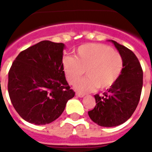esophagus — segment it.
<instances>
[{
    "label": "esophagus",
    "instance_id": "34e87169",
    "mask_svg": "<svg viewBox=\"0 0 152 152\" xmlns=\"http://www.w3.org/2000/svg\"><path fill=\"white\" fill-rule=\"evenodd\" d=\"M76 95L79 98H83V97H84V95H83V94H80V93H76Z\"/></svg>",
    "mask_w": 152,
    "mask_h": 152
}]
</instances>
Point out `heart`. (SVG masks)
Listing matches in <instances>:
<instances>
[{
  "label": "heart",
  "instance_id": "heart-1",
  "mask_svg": "<svg viewBox=\"0 0 152 152\" xmlns=\"http://www.w3.org/2000/svg\"><path fill=\"white\" fill-rule=\"evenodd\" d=\"M123 59L110 46L99 43H88L77 49L76 56H66L62 67L68 82L75 84L85 71L88 77L75 85L80 93H89L99 88L101 90L113 86L123 69Z\"/></svg>",
  "mask_w": 152,
  "mask_h": 152
}]
</instances>
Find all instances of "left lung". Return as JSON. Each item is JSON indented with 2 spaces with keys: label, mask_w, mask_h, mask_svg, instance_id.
Segmentation results:
<instances>
[{
  "label": "left lung",
  "mask_w": 152,
  "mask_h": 152,
  "mask_svg": "<svg viewBox=\"0 0 152 152\" xmlns=\"http://www.w3.org/2000/svg\"><path fill=\"white\" fill-rule=\"evenodd\" d=\"M109 41L121 55L124 65L107 92L95 95L96 106L88 112L91 119L102 127H114L129 120L139 103L143 87V70L134 53L113 40Z\"/></svg>",
  "instance_id": "8db88e82"
}]
</instances>
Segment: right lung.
I'll use <instances>...</instances> for the list:
<instances>
[{"instance_id": "add662e5", "label": "right lung", "mask_w": 152, "mask_h": 152, "mask_svg": "<svg viewBox=\"0 0 152 152\" xmlns=\"http://www.w3.org/2000/svg\"><path fill=\"white\" fill-rule=\"evenodd\" d=\"M64 43L42 41L20 52L8 72L11 102L20 116L34 125L58 118L75 92L62 67Z\"/></svg>"}]
</instances>
